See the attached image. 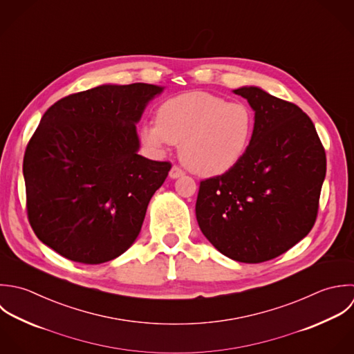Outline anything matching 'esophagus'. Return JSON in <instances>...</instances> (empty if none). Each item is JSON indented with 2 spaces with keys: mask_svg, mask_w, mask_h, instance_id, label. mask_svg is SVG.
<instances>
[{
  "mask_svg": "<svg viewBox=\"0 0 354 354\" xmlns=\"http://www.w3.org/2000/svg\"><path fill=\"white\" fill-rule=\"evenodd\" d=\"M169 176H170V178H178V177L184 176V170H183V169H180L178 166H173V167L170 169Z\"/></svg>",
  "mask_w": 354,
  "mask_h": 354,
  "instance_id": "esophagus-1",
  "label": "esophagus"
}]
</instances>
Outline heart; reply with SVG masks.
<instances>
[{"mask_svg": "<svg viewBox=\"0 0 354 354\" xmlns=\"http://www.w3.org/2000/svg\"><path fill=\"white\" fill-rule=\"evenodd\" d=\"M254 130L255 115L245 103L194 91L163 102L156 122L145 123L140 134L158 152L180 142V156L191 170L220 176L243 160Z\"/></svg>", "mask_w": 354, "mask_h": 354, "instance_id": "obj_1", "label": "heart"}]
</instances>
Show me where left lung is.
Segmentation results:
<instances>
[{
    "label": "left lung",
    "mask_w": 354,
    "mask_h": 354,
    "mask_svg": "<svg viewBox=\"0 0 354 354\" xmlns=\"http://www.w3.org/2000/svg\"><path fill=\"white\" fill-rule=\"evenodd\" d=\"M234 92L254 110V137L231 171L201 181L196 220L221 254L259 263L281 255L313 228L326 151L298 106L257 86Z\"/></svg>",
    "instance_id": "obj_1"
}]
</instances>
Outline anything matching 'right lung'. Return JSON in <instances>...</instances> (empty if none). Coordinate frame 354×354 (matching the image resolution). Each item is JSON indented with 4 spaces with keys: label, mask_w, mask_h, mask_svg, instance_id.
Listing matches in <instances>:
<instances>
[{
    "label": "right lung",
    "mask_w": 354,
    "mask_h": 354,
    "mask_svg": "<svg viewBox=\"0 0 354 354\" xmlns=\"http://www.w3.org/2000/svg\"><path fill=\"white\" fill-rule=\"evenodd\" d=\"M162 92L149 84L102 85L46 110L23 159L27 216L44 244L96 265L134 243L171 169L137 153L136 123Z\"/></svg>",
    "instance_id": "obj_1"
}]
</instances>
